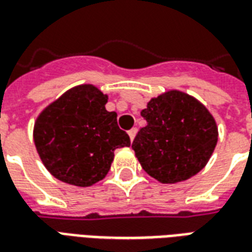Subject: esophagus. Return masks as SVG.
Here are the masks:
<instances>
[{
	"label": "esophagus",
	"instance_id": "1",
	"mask_svg": "<svg viewBox=\"0 0 252 252\" xmlns=\"http://www.w3.org/2000/svg\"><path fill=\"white\" fill-rule=\"evenodd\" d=\"M135 134H137V128L133 127L131 130H128V137H130V141L133 142L134 138H135Z\"/></svg>",
	"mask_w": 252,
	"mask_h": 252
}]
</instances>
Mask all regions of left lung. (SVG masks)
I'll return each instance as SVG.
<instances>
[{"label":"left lung","instance_id":"1","mask_svg":"<svg viewBox=\"0 0 252 252\" xmlns=\"http://www.w3.org/2000/svg\"><path fill=\"white\" fill-rule=\"evenodd\" d=\"M141 115L147 125L131 147L150 177L160 183H178L205 167L217 146L218 127L198 99L170 90L151 98Z\"/></svg>","mask_w":252,"mask_h":252}]
</instances>
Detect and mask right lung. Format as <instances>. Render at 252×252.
I'll use <instances>...</instances> for the list:
<instances>
[{
  "label": "right lung",
  "mask_w": 252,
  "mask_h": 252,
  "mask_svg": "<svg viewBox=\"0 0 252 252\" xmlns=\"http://www.w3.org/2000/svg\"><path fill=\"white\" fill-rule=\"evenodd\" d=\"M107 95L93 85L70 89L47 106L34 124L39 158L53 177L73 186L99 182L110 170L114 150L130 146Z\"/></svg>",
  "instance_id": "1"
}]
</instances>
